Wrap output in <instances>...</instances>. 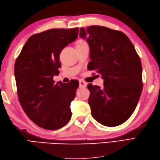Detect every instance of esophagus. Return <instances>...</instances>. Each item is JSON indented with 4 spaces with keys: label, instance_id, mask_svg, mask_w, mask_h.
Segmentation results:
<instances>
[{
    "label": "esophagus",
    "instance_id": "obj_1",
    "mask_svg": "<svg viewBox=\"0 0 160 160\" xmlns=\"http://www.w3.org/2000/svg\"><path fill=\"white\" fill-rule=\"evenodd\" d=\"M87 82H84L83 80H80L79 81V87L80 88H84L87 87Z\"/></svg>",
    "mask_w": 160,
    "mask_h": 160
}]
</instances>
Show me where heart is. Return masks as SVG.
I'll list each match as a JSON object with an SVG mask.
<instances>
[{
    "mask_svg": "<svg viewBox=\"0 0 160 160\" xmlns=\"http://www.w3.org/2000/svg\"><path fill=\"white\" fill-rule=\"evenodd\" d=\"M83 43H85V42H83V41H79V42H78L77 45H80V44H83Z\"/></svg>",
    "mask_w": 160,
    "mask_h": 160,
    "instance_id": "b5f03b06",
    "label": "heart"
}]
</instances>
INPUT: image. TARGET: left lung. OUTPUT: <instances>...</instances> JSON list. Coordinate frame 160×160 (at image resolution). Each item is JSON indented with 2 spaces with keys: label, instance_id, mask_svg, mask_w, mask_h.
Wrapping results in <instances>:
<instances>
[{
  "label": "left lung",
  "instance_id": "1",
  "mask_svg": "<svg viewBox=\"0 0 160 160\" xmlns=\"http://www.w3.org/2000/svg\"><path fill=\"white\" fill-rule=\"evenodd\" d=\"M80 36L89 45L88 69L104 80L102 88L87 85L91 115L107 127L123 124L136 108L143 87L140 57L122 32L93 25L81 28Z\"/></svg>",
  "mask_w": 160,
  "mask_h": 160
}]
</instances>
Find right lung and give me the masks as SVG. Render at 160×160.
I'll use <instances>...</instances> for the list:
<instances>
[{
    "label": "right lung",
    "instance_id": "right-lung-1",
    "mask_svg": "<svg viewBox=\"0 0 160 160\" xmlns=\"http://www.w3.org/2000/svg\"><path fill=\"white\" fill-rule=\"evenodd\" d=\"M79 29H52L29 37L17 58L14 75L22 109L32 122L47 130H57L71 118V102L79 83L55 84L60 54L78 38Z\"/></svg>",
    "mask_w": 160,
    "mask_h": 160
}]
</instances>
